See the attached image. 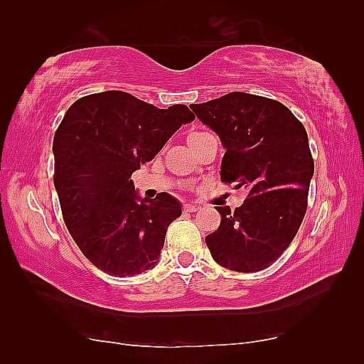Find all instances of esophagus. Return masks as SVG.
I'll use <instances>...</instances> for the list:
<instances>
[{"instance_id": "1", "label": "esophagus", "mask_w": 364, "mask_h": 364, "mask_svg": "<svg viewBox=\"0 0 364 364\" xmlns=\"http://www.w3.org/2000/svg\"><path fill=\"white\" fill-rule=\"evenodd\" d=\"M183 210H184V213H194V211L198 210V206L197 205H192V203H186V205L183 206Z\"/></svg>"}]
</instances>
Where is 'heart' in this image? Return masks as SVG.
<instances>
[{"label":"heart","mask_w":364,"mask_h":364,"mask_svg":"<svg viewBox=\"0 0 364 364\" xmlns=\"http://www.w3.org/2000/svg\"><path fill=\"white\" fill-rule=\"evenodd\" d=\"M210 133H206V131H202V129H194L191 131L189 136H188V141L192 142V141H197V139H202L205 136H208Z\"/></svg>","instance_id":"obj_1"}]
</instances>
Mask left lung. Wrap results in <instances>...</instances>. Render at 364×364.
<instances>
[{"instance_id": "1", "label": "left lung", "mask_w": 364, "mask_h": 364, "mask_svg": "<svg viewBox=\"0 0 364 364\" xmlns=\"http://www.w3.org/2000/svg\"><path fill=\"white\" fill-rule=\"evenodd\" d=\"M189 107L225 149L220 180L247 191L236 210L218 206L220 225L205 242L222 267L258 272L282 257L305 218L314 173L305 127L280 102L244 92Z\"/></svg>"}]
</instances>
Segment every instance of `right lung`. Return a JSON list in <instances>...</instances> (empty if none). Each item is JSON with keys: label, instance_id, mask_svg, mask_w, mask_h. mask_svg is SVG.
Instances as JSON below:
<instances>
[{"label": "right lung", "instance_id": "right-lung-1", "mask_svg": "<svg viewBox=\"0 0 364 364\" xmlns=\"http://www.w3.org/2000/svg\"><path fill=\"white\" fill-rule=\"evenodd\" d=\"M194 119L184 105L158 109L120 90L67 109L53 139L54 188L73 241L100 270L133 277L158 264L181 202L167 192L141 197L129 178Z\"/></svg>", "mask_w": 364, "mask_h": 364}]
</instances>
